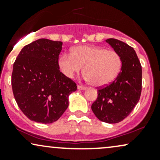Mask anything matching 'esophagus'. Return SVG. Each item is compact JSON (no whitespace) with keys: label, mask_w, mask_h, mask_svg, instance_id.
I'll return each instance as SVG.
<instances>
[{"label":"esophagus","mask_w":160,"mask_h":160,"mask_svg":"<svg viewBox=\"0 0 160 160\" xmlns=\"http://www.w3.org/2000/svg\"><path fill=\"white\" fill-rule=\"evenodd\" d=\"M78 89H79V90H85L86 87H84V86H82L79 85V86H78Z\"/></svg>","instance_id":"1"}]
</instances>
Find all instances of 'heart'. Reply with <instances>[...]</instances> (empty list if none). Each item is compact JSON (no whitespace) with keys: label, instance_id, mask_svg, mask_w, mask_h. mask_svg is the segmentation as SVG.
Segmentation results:
<instances>
[{"label":"heart","instance_id":"b5f03b06","mask_svg":"<svg viewBox=\"0 0 160 160\" xmlns=\"http://www.w3.org/2000/svg\"><path fill=\"white\" fill-rule=\"evenodd\" d=\"M60 71L68 78L81 71L84 67L83 78L95 87L109 85L117 78L122 67V59L114 50L104 47L80 46L65 53L59 58Z\"/></svg>","mask_w":160,"mask_h":160}]
</instances>
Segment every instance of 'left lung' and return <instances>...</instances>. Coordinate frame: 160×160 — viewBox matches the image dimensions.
Masks as SVG:
<instances>
[{
	"instance_id": "obj_1",
	"label": "left lung",
	"mask_w": 160,
	"mask_h": 160,
	"mask_svg": "<svg viewBox=\"0 0 160 160\" xmlns=\"http://www.w3.org/2000/svg\"><path fill=\"white\" fill-rule=\"evenodd\" d=\"M106 42L120 56L121 71L110 85L98 89V98L91 108L99 120L117 123L127 117L138 102L142 70L132 47L113 38H109Z\"/></svg>"
}]
</instances>
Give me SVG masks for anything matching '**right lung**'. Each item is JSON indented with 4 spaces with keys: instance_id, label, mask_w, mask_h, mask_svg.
Returning a JSON list of instances; mask_svg holds the SVG:
<instances>
[{
    "instance_id": "add662e5",
    "label": "right lung",
    "mask_w": 160,
    "mask_h": 160,
    "mask_svg": "<svg viewBox=\"0 0 160 160\" xmlns=\"http://www.w3.org/2000/svg\"><path fill=\"white\" fill-rule=\"evenodd\" d=\"M62 42L41 38L24 47L13 64L12 88L18 106L29 120L56 122L66 111L77 85L60 72Z\"/></svg>"
}]
</instances>
